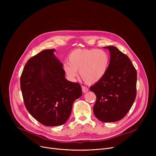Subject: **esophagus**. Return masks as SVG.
<instances>
[{
  "label": "esophagus",
  "mask_w": 156,
  "mask_h": 156,
  "mask_svg": "<svg viewBox=\"0 0 156 156\" xmlns=\"http://www.w3.org/2000/svg\"><path fill=\"white\" fill-rule=\"evenodd\" d=\"M81 88H82V92L83 93H86V92H87L88 91V88H87V87H85L84 86L81 87Z\"/></svg>",
  "instance_id": "esophagus-1"
}]
</instances>
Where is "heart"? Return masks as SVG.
Returning <instances> with one entry per match:
<instances>
[{
    "instance_id": "1",
    "label": "heart",
    "mask_w": 156,
    "mask_h": 156,
    "mask_svg": "<svg viewBox=\"0 0 156 156\" xmlns=\"http://www.w3.org/2000/svg\"><path fill=\"white\" fill-rule=\"evenodd\" d=\"M68 62L62 68L69 80L74 81L80 75L87 84H95L101 81L107 73L110 64L108 53L97 48H76L70 52Z\"/></svg>"
}]
</instances>
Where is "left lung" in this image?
I'll list each match as a JSON object with an SVG mask.
<instances>
[{
  "label": "left lung",
  "mask_w": 156,
  "mask_h": 156,
  "mask_svg": "<svg viewBox=\"0 0 156 156\" xmlns=\"http://www.w3.org/2000/svg\"><path fill=\"white\" fill-rule=\"evenodd\" d=\"M110 52L109 69L104 78L91 86L97 100L95 117L105 122L123 118L135 100L136 71L129 57L114 46L104 47Z\"/></svg>",
  "instance_id": "obj_1"
}]
</instances>
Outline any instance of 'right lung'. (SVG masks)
<instances>
[{"label":"right lung","instance_id":"right-lung-1","mask_svg":"<svg viewBox=\"0 0 156 156\" xmlns=\"http://www.w3.org/2000/svg\"><path fill=\"white\" fill-rule=\"evenodd\" d=\"M55 51L46 49L31 57L20 79L27 109L47 126L64 124L74 101L82 95L80 84L66 79L62 63L55 56Z\"/></svg>","mask_w":156,"mask_h":156}]
</instances>
